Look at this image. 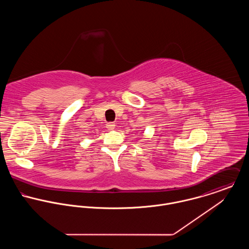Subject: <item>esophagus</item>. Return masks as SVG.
Here are the masks:
<instances>
[{
    "instance_id": "obj_1",
    "label": "esophagus",
    "mask_w": 249,
    "mask_h": 249,
    "mask_svg": "<svg viewBox=\"0 0 249 249\" xmlns=\"http://www.w3.org/2000/svg\"><path fill=\"white\" fill-rule=\"evenodd\" d=\"M107 128L108 130H113V129H115V124H114V123H107Z\"/></svg>"
}]
</instances>
